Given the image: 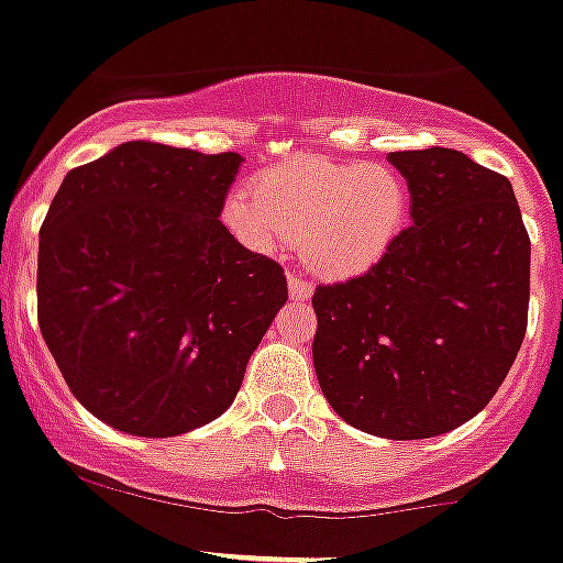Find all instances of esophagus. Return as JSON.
I'll list each match as a JSON object with an SVG mask.
<instances>
[{
  "label": "esophagus",
  "instance_id": "obj_1",
  "mask_svg": "<svg viewBox=\"0 0 563 563\" xmlns=\"http://www.w3.org/2000/svg\"><path fill=\"white\" fill-rule=\"evenodd\" d=\"M288 297H291L294 302H308V299L313 297V286H310L308 280H302V277L288 275Z\"/></svg>",
  "mask_w": 563,
  "mask_h": 563
}]
</instances>
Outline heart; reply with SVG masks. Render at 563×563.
Instances as JSON below:
<instances>
[{
	"mask_svg": "<svg viewBox=\"0 0 563 563\" xmlns=\"http://www.w3.org/2000/svg\"><path fill=\"white\" fill-rule=\"evenodd\" d=\"M409 189L390 165L330 156H294L228 195L222 222L239 244L261 255L299 239V258L324 280H352L374 269L401 236Z\"/></svg>",
	"mask_w": 563,
	"mask_h": 563,
	"instance_id": "b5f03b06",
	"label": "heart"
}]
</instances>
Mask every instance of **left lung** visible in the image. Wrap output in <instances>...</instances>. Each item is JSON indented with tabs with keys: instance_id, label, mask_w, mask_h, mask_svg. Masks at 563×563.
Segmentation results:
<instances>
[{
	"instance_id": "left-lung-1",
	"label": "left lung",
	"mask_w": 563,
	"mask_h": 563,
	"mask_svg": "<svg viewBox=\"0 0 563 563\" xmlns=\"http://www.w3.org/2000/svg\"><path fill=\"white\" fill-rule=\"evenodd\" d=\"M412 225L365 275L319 286L313 365L330 407L385 440L476 418L522 346L531 239L509 178L451 148L387 156Z\"/></svg>"
}]
</instances>
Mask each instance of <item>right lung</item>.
I'll use <instances>...</instances> for the list:
<instances>
[{
    "mask_svg": "<svg viewBox=\"0 0 563 563\" xmlns=\"http://www.w3.org/2000/svg\"><path fill=\"white\" fill-rule=\"evenodd\" d=\"M239 154L123 143L70 170L37 244V324L87 412L136 438L220 418L286 305L220 222Z\"/></svg>",
    "mask_w": 563,
    "mask_h": 563,
    "instance_id": "1",
    "label": "right lung"
}]
</instances>
